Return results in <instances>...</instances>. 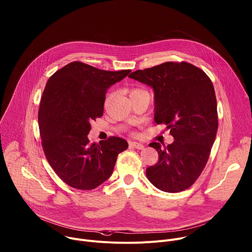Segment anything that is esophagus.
I'll return each instance as SVG.
<instances>
[{"label":"esophagus","mask_w":252,"mask_h":252,"mask_svg":"<svg viewBox=\"0 0 252 252\" xmlns=\"http://www.w3.org/2000/svg\"><path fill=\"white\" fill-rule=\"evenodd\" d=\"M129 147L130 148H133V149H136V150H143V145H141V143L139 142H136V141H131L129 142Z\"/></svg>","instance_id":"1"}]
</instances>
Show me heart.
<instances>
[{"mask_svg": "<svg viewBox=\"0 0 252 252\" xmlns=\"http://www.w3.org/2000/svg\"><path fill=\"white\" fill-rule=\"evenodd\" d=\"M136 92H141V90H138V89H132V90L130 91L129 94H132V93H136Z\"/></svg>", "mask_w": 252, "mask_h": 252, "instance_id": "obj_1", "label": "heart"}]
</instances>
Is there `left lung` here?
Segmentation results:
<instances>
[{"label": "left lung", "mask_w": 252, "mask_h": 252, "mask_svg": "<svg viewBox=\"0 0 252 252\" xmlns=\"http://www.w3.org/2000/svg\"><path fill=\"white\" fill-rule=\"evenodd\" d=\"M128 77L154 89L155 122L165 125L174 138L165 149L158 142L150 145L157 150L158 160L147 168L149 181L166 192L188 189L205 167L218 131L211 80L187 62H166L137 69Z\"/></svg>", "instance_id": "8db88e82"}]
</instances>
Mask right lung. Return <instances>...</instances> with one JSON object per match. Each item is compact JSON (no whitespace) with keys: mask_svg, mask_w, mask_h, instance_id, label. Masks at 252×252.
I'll list each match as a JSON object with an SVG mask.
<instances>
[{"mask_svg":"<svg viewBox=\"0 0 252 252\" xmlns=\"http://www.w3.org/2000/svg\"><path fill=\"white\" fill-rule=\"evenodd\" d=\"M129 73L71 62L49 79L38 115L42 147L67 186L84 190L97 188L112 175L119 154L127 149L124 138L110 136L95 145L88 134L91 123L103 114L107 89Z\"/></svg>","mask_w":252,"mask_h":252,"instance_id":"right-lung-1","label":"right lung"}]
</instances>
